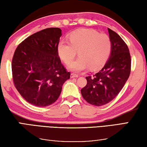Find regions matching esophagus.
Wrapping results in <instances>:
<instances>
[{"label":"esophagus","instance_id":"esophagus-1","mask_svg":"<svg viewBox=\"0 0 147 147\" xmlns=\"http://www.w3.org/2000/svg\"><path fill=\"white\" fill-rule=\"evenodd\" d=\"M70 78H78V76L76 75V74H71L70 75Z\"/></svg>","mask_w":147,"mask_h":147}]
</instances>
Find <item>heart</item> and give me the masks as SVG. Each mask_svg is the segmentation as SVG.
<instances>
[{
	"label": "heart",
	"mask_w": 147,
	"mask_h": 147,
	"mask_svg": "<svg viewBox=\"0 0 147 147\" xmlns=\"http://www.w3.org/2000/svg\"><path fill=\"white\" fill-rule=\"evenodd\" d=\"M111 50V42L105 34L92 29L77 30L69 36V42L61 40L57 45L59 57L68 64L78 51L79 57L68 66L70 70L81 71L89 66L92 69L102 67L108 59Z\"/></svg>",
	"instance_id": "obj_1"
}]
</instances>
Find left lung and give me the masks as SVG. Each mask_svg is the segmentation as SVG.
Segmentation results:
<instances>
[{
  "label": "left lung",
  "mask_w": 147,
  "mask_h": 147,
  "mask_svg": "<svg viewBox=\"0 0 147 147\" xmlns=\"http://www.w3.org/2000/svg\"><path fill=\"white\" fill-rule=\"evenodd\" d=\"M111 50L107 61L92 76L86 77V85L81 90L83 98L90 104L102 106L119 94L130 74L129 49L121 37L108 28Z\"/></svg>",
  "instance_id": "1"
}]
</instances>
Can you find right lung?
Instances as JSON below:
<instances>
[{
    "label": "right lung",
    "mask_w": 147,
    "mask_h": 147,
    "mask_svg": "<svg viewBox=\"0 0 147 147\" xmlns=\"http://www.w3.org/2000/svg\"><path fill=\"white\" fill-rule=\"evenodd\" d=\"M62 30L47 28L19 44L11 62L13 83L26 102L47 107L57 100L70 74L61 64L57 45Z\"/></svg>",
    "instance_id": "1"
}]
</instances>
